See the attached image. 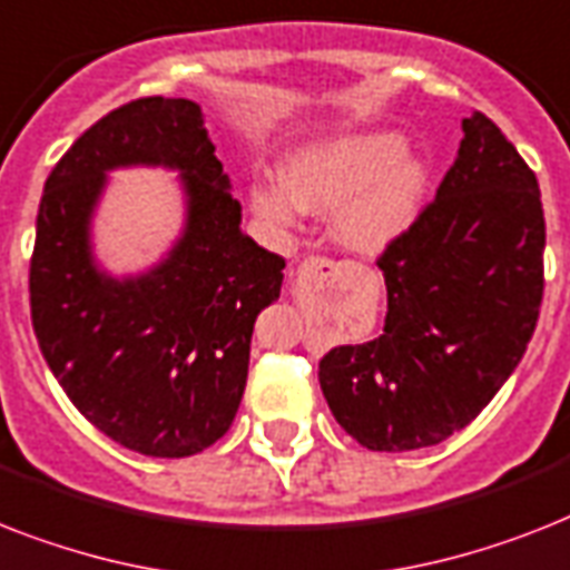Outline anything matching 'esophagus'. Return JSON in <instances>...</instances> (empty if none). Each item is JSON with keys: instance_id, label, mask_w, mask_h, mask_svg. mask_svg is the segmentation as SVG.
<instances>
[{"instance_id": "1", "label": "esophagus", "mask_w": 570, "mask_h": 570, "mask_svg": "<svg viewBox=\"0 0 570 570\" xmlns=\"http://www.w3.org/2000/svg\"><path fill=\"white\" fill-rule=\"evenodd\" d=\"M301 269H304V272H331L333 261H331V257H318V254H309L307 261L301 263Z\"/></svg>"}]
</instances>
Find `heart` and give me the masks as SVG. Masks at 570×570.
<instances>
[{
  "label": "heart",
  "instance_id": "b5f03b06",
  "mask_svg": "<svg viewBox=\"0 0 570 570\" xmlns=\"http://www.w3.org/2000/svg\"><path fill=\"white\" fill-rule=\"evenodd\" d=\"M395 134H351L295 151L281 187L257 184L252 205L269 222H293L295 210L333 213V234L354 252H381L413 222L424 189L419 160L401 155Z\"/></svg>",
  "mask_w": 570,
  "mask_h": 570
}]
</instances>
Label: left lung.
I'll use <instances>...</instances> for the list:
<instances>
[{
	"instance_id": "obj_1",
	"label": "left lung",
	"mask_w": 570,
	"mask_h": 570,
	"mask_svg": "<svg viewBox=\"0 0 570 570\" xmlns=\"http://www.w3.org/2000/svg\"><path fill=\"white\" fill-rule=\"evenodd\" d=\"M462 131L436 198L377 257L383 333L318 363L333 419L368 451H419L471 424L539 322V180L485 114L462 119Z\"/></svg>"
}]
</instances>
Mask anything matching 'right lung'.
<instances>
[{
    "label": "right lung",
    "mask_w": 570,
    "mask_h": 570,
    "mask_svg": "<svg viewBox=\"0 0 570 570\" xmlns=\"http://www.w3.org/2000/svg\"><path fill=\"white\" fill-rule=\"evenodd\" d=\"M185 173L188 230L155 273L105 278L86 222L114 165ZM239 202L196 101L142 96L90 125L46 178L31 254V325L46 363L92 428L146 456H193L228 433L257 313L286 261L239 230Z\"/></svg>",
    "instance_id": "obj_1"
}]
</instances>
